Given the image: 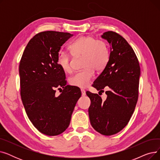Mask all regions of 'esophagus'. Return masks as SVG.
Returning <instances> with one entry per match:
<instances>
[{
	"label": "esophagus",
	"mask_w": 160,
	"mask_h": 160,
	"mask_svg": "<svg viewBox=\"0 0 160 160\" xmlns=\"http://www.w3.org/2000/svg\"><path fill=\"white\" fill-rule=\"evenodd\" d=\"M81 92H82V96H85V95H86L85 89H81Z\"/></svg>",
	"instance_id": "34e87169"
}]
</instances>
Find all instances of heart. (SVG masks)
<instances>
[{
  "mask_svg": "<svg viewBox=\"0 0 160 160\" xmlns=\"http://www.w3.org/2000/svg\"><path fill=\"white\" fill-rule=\"evenodd\" d=\"M72 55L83 57V67L84 69L74 73L69 78L71 86L84 88L89 85L93 78L95 70L102 71L110 60V48L104 39H97L93 36H82L74 41L70 45ZM56 62L63 71L71 72L72 71L71 55L63 51L57 54Z\"/></svg>",
  "mask_w": 160,
  "mask_h": 160,
  "instance_id": "heart-1",
  "label": "heart"
}]
</instances>
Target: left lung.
<instances>
[{
  "label": "left lung",
  "instance_id": "8db88e82",
  "mask_svg": "<svg viewBox=\"0 0 160 160\" xmlns=\"http://www.w3.org/2000/svg\"><path fill=\"white\" fill-rule=\"evenodd\" d=\"M102 38L111 46L110 60L92 86L102 93L107 89V98L104 101L88 91L86 95L91 100L88 112L91 126L102 135L111 136L127 125L135 110L140 66L133 48L119 33L108 31Z\"/></svg>",
  "mask_w": 160,
  "mask_h": 160
}]
</instances>
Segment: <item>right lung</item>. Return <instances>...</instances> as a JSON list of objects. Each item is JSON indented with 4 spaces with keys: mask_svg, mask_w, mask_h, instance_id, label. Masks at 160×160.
I'll list each match as a JSON object with an SVG mask.
<instances>
[{
    "mask_svg": "<svg viewBox=\"0 0 160 160\" xmlns=\"http://www.w3.org/2000/svg\"><path fill=\"white\" fill-rule=\"evenodd\" d=\"M72 34L41 32L28 42L21 57L19 71L21 97L33 125L49 136L63 132L81 97L80 88L67 84L65 72L56 58L61 47ZM56 89H61L60 96Z\"/></svg>",
    "mask_w": 160,
    "mask_h": 160,
    "instance_id": "obj_1",
    "label": "right lung"
}]
</instances>
